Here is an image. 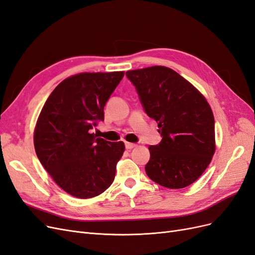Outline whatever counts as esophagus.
Returning a JSON list of instances; mask_svg holds the SVG:
<instances>
[{
  "label": "esophagus",
  "mask_w": 255,
  "mask_h": 255,
  "mask_svg": "<svg viewBox=\"0 0 255 255\" xmlns=\"http://www.w3.org/2000/svg\"><path fill=\"white\" fill-rule=\"evenodd\" d=\"M136 145H137L136 143H132V142H126V148H127L128 150H130V149L135 148Z\"/></svg>",
  "instance_id": "obj_1"
}]
</instances>
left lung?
<instances>
[{
    "instance_id": "1",
    "label": "left lung",
    "mask_w": 255,
    "mask_h": 255,
    "mask_svg": "<svg viewBox=\"0 0 255 255\" xmlns=\"http://www.w3.org/2000/svg\"><path fill=\"white\" fill-rule=\"evenodd\" d=\"M127 76L163 137L160 143L149 146L146 174L167 188L187 187L202 175L216 150L210 104L194 85L170 68L137 69L127 71Z\"/></svg>"
}]
</instances>
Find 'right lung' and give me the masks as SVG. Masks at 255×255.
<instances>
[{"label": "right lung", "mask_w": 255, "mask_h": 255, "mask_svg": "<svg viewBox=\"0 0 255 255\" xmlns=\"http://www.w3.org/2000/svg\"><path fill=\"white\" fill-rule=\"evenodd\" d=\"M123 76V71L69 76L52 91L37 119V156L54 182L75 198L101 195L115 179L125 143L97 138L91 129L104 120V106Z\"/></svg>", "instance_id": "obj_1"}]
</instances>
